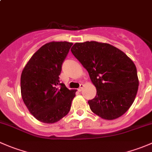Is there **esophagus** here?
I'll return each mask as SVG.
<instances>
[{
	"mask_svg": "<svg viewBox=\"0 0 152 152\" xmlns=\"http://www.w3.org/2000/svg\"><path fill=\"white\" fill-rule=\"evenodd\" d=\"M83 88H84V85L83 84H81L80 85V87H79V91H82V90H83Z\"/></svg>",
	"mask_w": 152,
	"mask_h": 152,
	"instance_id": "obj_1",
	"label": "esophagus"
}]
</instances>
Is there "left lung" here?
Masks as SVG:
<instances>
[{"mask_svg": "<svg viewBox=\"0 0 152 152\" xmlns=\"http://www.w3.org/2000/svg\"><path fill=\"white\" fill-rule=\"evenodd\" d=\"M96 88L88 101L93 113L105 120L123 115L134 102L139 80L135 65L120 49L104 42H76L70 49Z\"/></svg>", "mask_w": 152, "mask_h": 152, "instance_id": "8db88e82", "label": "left lung"}]
</instances>
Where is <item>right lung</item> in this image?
Instances as JSON below:
<instances>
[{
  "instance_id": "1",
  "label": "right lung",
  "mask_w": 152,
  "mask_h": 152,
  "mask_svg": "<svg viewBox=\"0 0 152 152\" xmlns=\"http://www.w3.org/2000/svg\"><path fill=\"white\" fill-rule=\"evenodd\" d=\"M73 43L48 42L31 57L21 73L20 90L24 104L39 121L53 124L69 113L76 90L59 82L62 64Z\"/></svg>"
}]
</instances>
